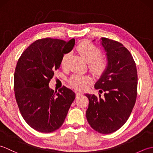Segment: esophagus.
<instances>
[{
    "mask_svg": "<svg viewBox=\"0 0 153 153\" xmlns=\"http://www.w3.org/2000/svg\"><path fill=\"white\" fill-rule=\"evenodd\" d=\"M76 97H78L82 95V93H79V92H76Z\"/></svg>",
    "mask_w": 153,
    "mask_h": 153,
    "instance_id": "obj_1",
    "label": "esophagus"
}]
</instances>
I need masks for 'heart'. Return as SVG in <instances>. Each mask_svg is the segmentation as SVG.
I'll return each instance as SVG.
<instances>
[{
  "instance_id": "heart-1",
  "label": "heart",
  "mask_w": 153,
  "mask_h": 153,
  "mask_svg": "<svg viewBox=\"0 0 153 153\" xmlns=\"http://www.w3.org/2000/svg\"><path fill=\"white\" fill-rule=\"evenodd\" d=\"M77 50L83 59L89 64L90 70L94 74L100 75L105 71L107 67V60L105 58L100 57V51L95 45L88 41H82L77 47ZM69 54H65L61 60V66H66ZM91 80L87 76L74 74L70 79V83L74 88L84 89Z\"/></svg>"
}]
</instances>
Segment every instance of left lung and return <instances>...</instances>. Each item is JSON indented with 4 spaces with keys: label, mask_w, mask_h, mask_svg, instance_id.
<instances>
[{
    "label": "left lung",
    "mask_w": 153,
    "mask_h": 153,
    "mask_svg": "<svg viewBox=\"0 0 153 153\" xmlns=\"http://www.w3.org/2000/svg\"><path fill=\"white\" fill-rule=\"evenodd\" d=\"M100 41L108 64L95 88L105 94H85L86 117L93 129L108 134L123 126L131 114L137 97V73L133 56L122 44L105 37Z\"/></svg>",
    "instance_id": "1"
}]
</instances>
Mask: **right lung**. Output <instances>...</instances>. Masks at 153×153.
<instances>
[{
    "instance_id": "add662e5",
    "label": "right lung",
    "mask_w": 153,
    "mask_h": 153,
    "mask_svg": "<svg viewBox=\"0 0 153 153\" xmlns=\"http://www.w3.org/2000/svg\"><path fill=\"white\" fill-rule=\"evenodd\" d=\"M75 39L66 42L45 38L30 45L19 57L14 73V92L19 111L27 124L42 133L59 129L76 98L63 86L57 91L48 84L60 68L64 54L70 53Z\"/></svg>"
}]
</instances>
